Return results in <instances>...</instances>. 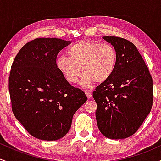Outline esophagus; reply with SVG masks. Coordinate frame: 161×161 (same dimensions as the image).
Returning a JSON list of instances; mask_svg holds the SVG:
<instances>
[{"label": "esophagus", "mask_w": 161, "mask_h": 161, "mask_svg": "<svg viewBox=\"0 0 161 161\" xmlns=\"http://www.w3.org/2000/svg\"><path fill=\"white\" fill-rule=\"evenodd\" d=\"M85 93H86L88 98H91L92 96V92L90 90H85Z\"/></svg>", "instance_id": "1"}]
</instances>
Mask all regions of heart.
I'll return each instance as SVG.
<instances>
[{"instance_id": "1", "label": "heart", "mask_w": 161, "mask_h": 161, "mask_svg": "<svg viewBox=\"0 0 161 161\" xmlns=\"http://www.w3.org/2000/svg\"><path fill=\"white\" fill-rule=\"evenodd\" d=\"M68 56L57 58V69L70 83H76L84 73L81 85L90 87L97 82L102 83L112 76L116 69L117 53L109 44L83 39L75 42L67 50Z\"/></svg>"}]
</instances>
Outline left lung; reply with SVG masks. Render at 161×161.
<instances>
[{
  "instance_id": "8db88e82",
  "label": "left lung",
  "mask_w": 161,
  "mask_h": 161,
  "mask_svg": "<svg viewBox=\"0 0 161 161\" xmlns=\"http://www.w3.org/2000/svg\"><path fill=\"white\" fill-rule=\"evenodd\" d=\"M117 53L116 69L93 92L100 132L111 139L128 138L137 132L151 112L153 80L134 44L123 38L104 36Z\"/></svg>"
}]
</instances>
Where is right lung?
<instances>
[{"label":"right lung","instance_id":"right-lung-1","mask_svg":"<svg viewBox=\"0 0 161 161\" xmlns=\"http://www.w3.org/2000/svg\"><path fill=\"white\" fill-rule=\"evenodd\" d=\"M71 42L40 38L19 50L9 76L14 116L31 136L55 141L71 127L76 110L87 101L85 92L66 81L57 69V56Z\"/></svg>","mask_w":161,"mask_h":161}]
</instances>
